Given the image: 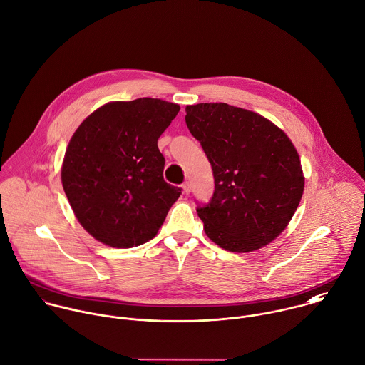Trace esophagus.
I'll list each match as a JSON object with an SVG mask.
<instances>
[{
  "label": "esophagus",
  "mask_w": 365,
  "mask_h": 365,
  "mask_svg": "<svg viewBox=\"0 0 365 365\" xmlns=\"http://www.w3.org/2000/svg\"><path fill=\"white\" fill-rule=\"evenodd\" d=\"M182 190H184V192L188 195V194L191 192V182H190V181H185V182L182 184Z\"/></svg>",
  "instance_id": "obj_1"
}]
</instances>
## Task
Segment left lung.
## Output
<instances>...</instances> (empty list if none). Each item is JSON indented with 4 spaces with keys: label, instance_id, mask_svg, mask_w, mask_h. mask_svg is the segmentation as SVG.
Returning a JSON list of instances; mask_svg holds the SVG:
<instances>
[{
    "label": "left lung",
    "instance_id": "8db88e82",
    "mask_svg": "<svg viewBox=\"0 0 365 365\" xmlns=\"http://www.w3.org/2000/svg\"><path fill=\"white\" fill-rule=\"evenodd\" d=\"M185 113L215 184L210 202L197 207L205 234L232 252L267 245L285 230L302 197L295 147L282 130L244 108L202 103Z\"/></svg>",
    "mask_w": 365,
    "mask_h": 365
}]
</instances>
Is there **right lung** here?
<instances>
[{"mask_svg": "<svg viewBox=\"0 0 365 365\" xmlns=\"http://www.w3.org/2000/svg\"><path fill=\"white\" fill-rule=\"evenodd\" d=\"M180 111L157 98L114 101L87 117L67 147L61 181L80 224L131 248L155 237L181 188L164 181L158 138Z\"/></svg>", "mask_w": 365, "mask_h": 365, "instance_id": "obj_1", "label": "right lung"}]
</instances>
